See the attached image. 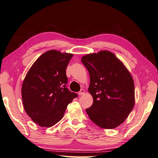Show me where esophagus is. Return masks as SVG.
<instances>
[{
    "label": "esophagus",
    "mask_w": 158,
    "mask_h": 158,
    "mask_svg": "<svg viewBox=\"0 0 158 158\" xmlns=\"http://www.w3.org/2000/svg\"><path fill=\"white\" fill-rule=\"evenodd\" d=\"M84 93H85V90L82 89H81V90L80 91V92H78V95H82Z\"/></svg>",
    "instance_id": "1"
}]
</instances>
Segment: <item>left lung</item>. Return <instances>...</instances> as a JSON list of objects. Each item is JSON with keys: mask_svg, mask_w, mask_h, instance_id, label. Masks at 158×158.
<instances>
[{"mask_svg": "<svg viewBox=\"0 0 158 158\" xmlns=\"http://www.w3.org/2000/svg\"><path fill=\"white\" fill-rule=\"evenodd\" d=\"M88 69V92L93 104L86 109L91 120L105 129L117 127L125 121L135 104L132 76L123 62L109 51L82 57Z\"/></svg>", "mask_w": 158, "mask_h": 158, "instance_id": "8db88e82", "label": "left lung"}]
</instances>
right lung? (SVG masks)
<instances>
[{"instance_id":"right-lung-1","label":"right lung","mask_w":158,"mask_h":158,"mask_svg":"<svg viewBox=\"0 0 158 158\" xmlns=\"http://www.w3.org/2000/svg\"><path fill=\"white\" fill-rule=\"evenodd\" d=\"M73 54L50 50L42 54L27 73L22 85L23 108L41 127H51L63 117L78 96L66 88V69Z\"/></svg>"}]
</instances>
